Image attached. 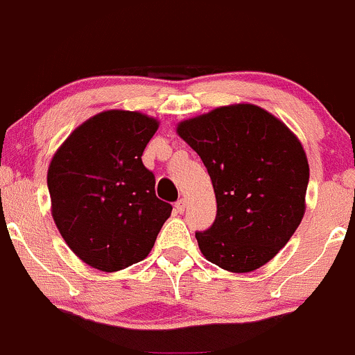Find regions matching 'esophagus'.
<instances>
[{
	"mask_svg": "<svg viewBox=\"0 0 355 355\" xmlns=\"http://www.w3.org/2000/svg\"><path fill=\"white\" fill-rule=\"evenodd\" d=\"M185 205H187V202L184 200V198H180V200H178L177 204H175V210H177L178 214H182L185 210Z\"/></svg>",
	"mask_w": 355,
	"mask_h": 355,
	"instance_id": "esophagus-1",
	"label": "esophagus"
}]
</instances>
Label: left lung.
Listing matches in <instances>:
<instances>
[{
    "label": "left lung",
    "mask_w": 355,
    "mask_h": 355,
    "mask_svg": "<svg viewBox=\"0 0 355 355\" xmlns=\"http://www.w3.org/2000/svg\"><path fill=\"white\" fill-rule=\"evenodd\" d=\"M207 168L217 216L196 232L210 263L249 272L275 258L305 214L309 159L285 123L254 104L222 106L178 123Z\"/></svg>",
    "instance_id": "8db88e82"
}]
</instances>
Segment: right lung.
I'll return each instance as SVG.
<instances>
[{
    "label": "right lung",
    "instance_id": "right-lung-1",
    "mask_svg": "<svg viewBox=\"0 0 355 355\" xmlns=\"http://www.w3.org/2000/svg\"><path fill=\"white\" fill-rule=\"evenodd\" d=\"M158 121L138 111L99 112L70 133L50 162L52 217L73 254L112 272L143 261L171 214L141 155Z\"/></svg>",
    "mask_w": 355,
    "mask_h": 355
}]
</instances>
